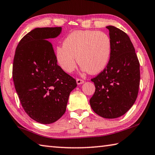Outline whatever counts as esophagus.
Instances as JSON below:
<instances>
[{
	"label": "esophagus",
	"mask_w": 155,
	"mask_h": 155,
	"mask_svg": "<svg viewBox=\"0 0 155 155\" xmlns=\"http://www.w3.org/2000/svg\"><path fill=\"white\" fill-rule=\"evenodd\" d=\"M76 82H77L78 85H80V84H82L83 83H84V81L82 79H77L76 80Z\"/></svg>",
	"instance_id": "1"
}]
</instances>
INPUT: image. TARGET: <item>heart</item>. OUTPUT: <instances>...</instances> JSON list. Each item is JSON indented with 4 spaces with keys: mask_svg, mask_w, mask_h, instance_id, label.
Wrapping results in <instances>:
<instances>
[{
    "mask_svg": "<svg viewBox=\"0 0 155 155\" xmlns=\"http://www.w3.org/2000/svg\"><path fill=\"white\" fill-rule=\"evenodd\" d=\"M111 53L112 41L107 34L85 30L75 31L68 35L63 44L56 48L55 58L65 72L71 73L75 70L78 59L83 71L96 74L107 67Z\"/></svg>",
    "mask_w": 155,
    "mask_h": 155,
    "instance_id": "obj_1",
    "label": "heart"
}]
</instances>
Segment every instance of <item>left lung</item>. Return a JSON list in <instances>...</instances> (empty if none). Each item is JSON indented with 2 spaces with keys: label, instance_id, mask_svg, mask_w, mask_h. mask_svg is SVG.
Returning a JSON list of instances; mask_svg holds the SVG:
<instances>
[{
  "label": "left lung",
  "instance_id": "8db88e82",
  "mask_svg": "<svg viewBox=\"0 0 155 155\" xmlns=\"http://www.w3.org/2000/svg\"><path fill=\"white\" fill-rule=\"evenodd\" d=\"M112 41L109 63L91 79L95 92L90 99L92 109L105 118H116L130 110L139 91L140 62L129 37L113 26H107Z\"/></svg>",
  "mask_w": 155,
  "mask_h": 155
}]
</instances>
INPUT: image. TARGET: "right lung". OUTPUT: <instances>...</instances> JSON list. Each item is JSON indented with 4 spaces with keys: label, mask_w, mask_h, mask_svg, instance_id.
I'll return each mask as SVG.
<instances>
[{
    "label": "right lung",
    "mask_w": 155,
    "mask_h": 155,
    "mask_svg": "<svg viewBox=\"0 0 155 155\" xmlns=\"http://www.w3.org/2000/svg\"><path fill=\"white\" fill-rule=\"evenodd\" d=\"M61 27L36 28L20 40L13 64V80L24 111L41 124L64 114L76 81L57 64L51 43Z\"/></svg>",
    "instance_id": "add662e5"
}]
</instances>
